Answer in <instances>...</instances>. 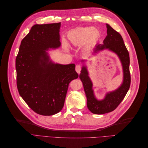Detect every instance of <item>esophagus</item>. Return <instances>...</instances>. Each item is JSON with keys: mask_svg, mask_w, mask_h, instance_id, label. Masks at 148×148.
Here are the masks:
<instances>
[{"mask_svg": "<svg viewBox=\"0 0 148 148\" xmlns=\"http://www.w3.org/2000/svg\"><path fill=\"white\" fill-rule=\"evenodd\" d=\"M81 70H82V65H81L78 64V65H76L75 70H76V71H77V72L78 74H79L80 71H81Z\"/></svg>", "mask_w": 148, "mask_h": 148, "instance_id": "1", "label": "esophagus"}]
</instances>
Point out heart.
Instances as JSON below:
<instances>
[{"label":"heart","mask_w":148,"mask_h":148,"mask_svg":"<svg viewBox=\"0 0 148 148\" xmlns=\"http://www.w3.org/2000/svg\"><path fill=\"white\" fill-rule=\"evenodd\" d=\"M100 37L99 30L91 26L78 27L70 31L67 33V38L71 45L78 46L84 44L86 49L95 46ZM63 47L66 51L70 50V46L66 41H63Z\"/></svg>","instance_id":"obj_1"}]
</instances>
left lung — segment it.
<instances>
[{"instance_id":"8db88e82","label":"left lung","mask_w":148,"mask_h":148,"mask_svg":"<svg viewBox=\"0 0 148 148\" xmlns=\"http://www.w3.org/2000/svg\"><path fill=\"white\" fill-rule=\"evenodd\" d=\"M107 34L102 44H98L93 49V56L103 50L114 53L118 57L122 65L123 80L120 86L115 90L106 93L104 97L98 99L95 95L93 83L89 76L86 60H82V69L79 74V79L83 83L85 95L87 98L88 109L95 114H104L115 110L122 101L130 86L129 53L125 46L123 38L118 32L109 24H106Z\"/></svg>"}]
</instances>
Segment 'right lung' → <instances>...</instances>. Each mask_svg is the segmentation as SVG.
Masks as SVG:
<instances>
[{"label": "right lung", "mask_w": 148, "mask_h": 148, "mask_svg": "<svg viewBox=\"0 0 148 148\" xmlns=\"http://www.w3.org/2000/svg\"><path fill=\"white\" fill-rule=\"evenodd\" d=\"M61 23L34 25L23 39L16 58L20 95L36 113L57 114L64 105L70 82L78 77L74 64L55 63L47 51L61 46Z\"/></svg>", "instance_id": "1"}]
</instances>
